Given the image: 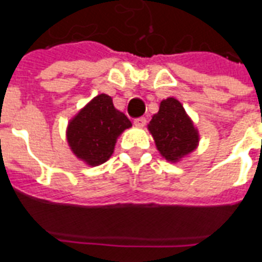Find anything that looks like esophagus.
<instances>
[{
  "mask_svg": "<svg viewBox=\"0 0 262 262\" xmlns=\"http://www.w3.org/2000/svg\"><path fill=\"white\" fill-rule=\"evenodd\" d=\"M133 124L137 126V128H143V126L146 125V119L145 117H138V119H134Z\"/></svg>",
  "mask_w": 262,
  "mask_h": 262,
  "instance_id": "1",
  "label": "esophagus"
}]
</instances>
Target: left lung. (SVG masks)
I'll use <instances>...</instances> for the list:
<instances>
[{"instance_id": "obj_1", "label": "left lung", "mask_w": 262, "mask_h": 262, "mask_svg": "<svg viewBox=\"0 0 262 262\" xmlns=\"http://www.w3.org/2000/svg\"><path fill=\"white\" fill-rule=\"evenodd\" d=\"M147 130L154 138L160 157L179 163L199 147L200 133L192 117L176 98L163 99L152 115Z\"/></svg>"}]
</instances>
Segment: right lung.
<instances>
[{
  "label": "right lung",
  "instance_id": "right-lung-1",
  "mask_svg": "<svg viewBox=\"0 0 262 262\" xmlns=\"http://www.w3.org/2000/svg\"><path fill=\"white\" fill-rule=\"evenodd\" d=\"M130 126V120L115 108L112 98L99 94L69 120L68 145L86 166H100L112 157L119 137Z\"/></svg>",
  "mask_w": 262,
  "mask_h": 262
}]
</instances>
